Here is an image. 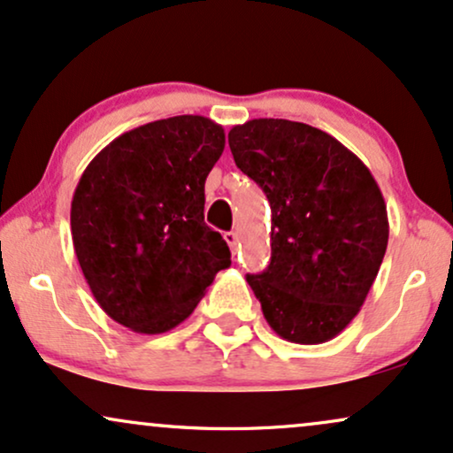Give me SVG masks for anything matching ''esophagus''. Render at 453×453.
<instances>
[{
  "mask_svg": "<svg viewBox=\"0 0 453 453\" xmlns=\"http://www.w3.org/2000/svg\"><path fill=\"white\" fill-rule=\"evenodd\" d=\"M225 239H226L228 248H231V252H235L237 246H239V235H237V233L235 231H228V233H225Z\"/></svg>",
  "mask_w": 453,
  "mask_h": 453,
  "instance_id": "1",
  "label": "esophagus"
}]
</instances>
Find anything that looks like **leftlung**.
<instances>
[{"mask_svg":"<svg viewBox=\"0 0 453 453\" xmlns=\"http://www.w3.org/2000/svg\"><path fill=\"white\" fill-rule=\"evenodd\" d=\"M235 165L271 205V263L248 275L281 339L331 342L354 320L388 248V211L369 167L305 122L254 119L228 131Z\"/></svg>","mask_w":453,"mask_h":453,"instance_id":"8db88e82","label":"left lung"}]
</instances>
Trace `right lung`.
<instances>
[{
  "mask_svg": "<svg viewBox=\"0 0 453 453\" xmlns=\"http://www.w3.org/2000/svg\"><path fill=\"white\" fill-rule=\"evenodd\" d=\"M225 129L205 116H172L122 133L101 150L72 199L73 250L95 301L142 334L167 333L195 311L231 265L203 220L205 178Z\"/></svg>",
  "mask_w": 453,
  "mask_h": 453,
  "instance_id": "1",
  "label": "right lung"
}]
</instances>
